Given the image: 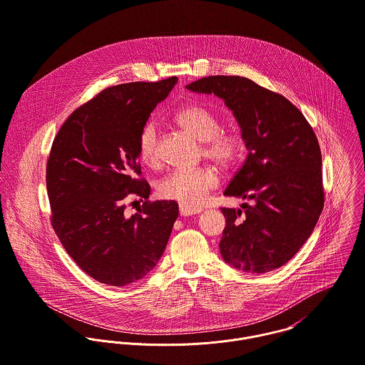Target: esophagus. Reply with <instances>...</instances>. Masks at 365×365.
I'll list each match as a JSON object with an SVG mask.
<instances>
[{
	"label": "esophagus",
	"mask_w": 365,
	"mask_h": 365,
	"mask_svg": "<svg viewBox=\"0 0 365 365\" xmlns=\"http://www.w3.org/2000/svg\"><path fill=\"white\" fill-rule=\"evenodd\" d=\"M202 210L198 207H190L187 204H180V215L181 217H190V215H195L200 214Z\"/></svg>",
	"instance_id": "obj_1"
}]
</instances>
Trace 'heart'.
<instances>
[{
	"mask_svg": "<svg viewBox=\"0 0 365 365\" xmlns=\"http://www.w3.org/2000/svg\"><path fill=\"white\" fill-rule=\"evenodd\" d=\"M174 122L201 141L204 158L218 168L230 170L241 160L245 151L242 133L237 128H221L220 116L210 108L202 105L184 106L175 113ZM137 154L145 167H158V131L154 123H147L140 130ZM218 174L211 167L174 170L160 181L158 195L197 207L218 185Z\"/></svg>",
	"mask_w": 365,
	"mask_h": 365,
	"instance_id": "b5f03b06",
	"label": "heart"
}]
</instances>
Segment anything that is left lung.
Listing matches in <instances>:
<instances>
[{
    "instance_id": "1",
    "label": "left lung",
    "mask_w": 365,
    "mask_h": 365,
    "mask_svg": "<svg viewBox=\"0 0 365 365\" xmlns=\"http://www.w3.org/2000/svg\"><path fill=\"white\" fill-rule=\"evenodd\" d=\"M225 101L249 154L224 195L250 200L221 208L224 260L249 273L287 263L312 235L324 207L322 151L303 113L284 96L242 76H208L185 86Z\"/></svg>"
}]
</instances>
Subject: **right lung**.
<instances>
[{
    "mask_svg": "<svg viewBox=\"0 0 365 365\" xmlns=\"http://www.w3.org/2000/svg\"><path fill=\"white\" fill-rule=\"evenodd\" d=\"M177 78L108 88L59 128L46 163L51 224L68 255L95 280L125 286L161 257L178 217L175 201H148L137 137ZM143 205L131 217L125 201Z\"/></svg>",
    "mask_w": 365,
    "mask_h": 365,
    "instance_id": "1",
    "label": "right lung"
}]
</instances>
